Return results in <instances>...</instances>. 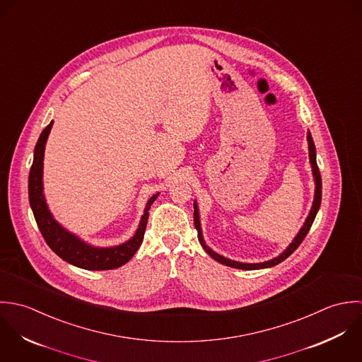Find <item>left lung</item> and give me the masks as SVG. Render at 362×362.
Returning a JSON list of instances; mask_svg holds the SVG:
<instances>
[{"label":"left lung","mask_w":362,"mask_h":362,"mask_svg":"<svg viewBox=\"0 0 362 362\" xmlns=\"http://www.w3.org/2000/svg\"><path fill=\"white\" fill-rule=\"evenodd\" d=\"M308 146H309V160H310V165H312V172H313V177H315V199H313V204H312V209H310V213L306 218L303 226L300 228V230L298 232V235L295 236V239L292 240V243L289 245L288 247L277 257L269 260V262H264V263H240V262H235V260H229L221 255L216 253L214 250H211L204 239H203V233H202V225H200V216H199V209H197V204L194 202V226L197 229V238L202 243V246L204 247V250L214 259L217 260L218 263L221 264H225V266H229V267H233V269H242V270H259V269H267V267H273L279 263H281L283 260H286L288 256H291L296 249L298 246L302 243V240L305 239V236L308 235L315 217L319 211V207H320V202H322V176H320V172H319V168H317V163H316V148L313 144V140H312V136L310 133H308Z\"/></svg>","instance_id":"obj_1"}]
</instances>
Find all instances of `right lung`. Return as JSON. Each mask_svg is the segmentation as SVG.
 Returning <instances> with one entry per match:
<instances>
[{
	"mask_svg": "<svg viewBox=\"0 0 362 362\" xmlns=\"http://www.w3.org/2000/svg\"><path fill=\"white\" fill-rule=\"evenodd\" d=\"M52 126H53V122L42 132L36 143L35 153H33V163L29 172V186H28L29 203L36 219V223L46 243L50 246V249L67 263L85 270L117 269L126 264L141 246L144 239L146 222H148V211L159 193L153 194L148 200L144 216L141 217L139 229L130 240L113 247H96L85 243L78 236L64 229L53 218L43 196V158H45V146H46L47 137L50 134Z\"/></svg>",
	"mask_w": 362,
	"mask_h": 362,
	"instance_id": "obj_1",
	"label": "right lung"
}]
</instances>
